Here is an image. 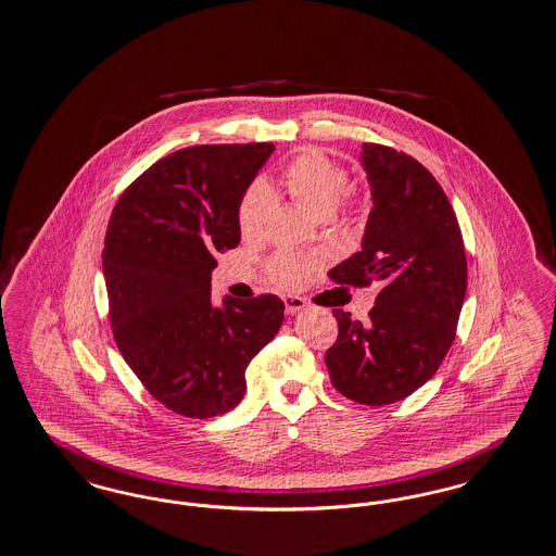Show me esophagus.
Masks as SVG:
<instances>
[{"label": "esophagus", "mask_w": 556, "mask_h": 556, "mask_svg": "<svg viewBox=\"0 0 556 556\" xmlns=\"http://www.w3.org/2000/svg\"><path fill=\"white\" fill-rule=\"evenodd\" d=\"M283 304H286V312L288 314H295V312L304 311L306 308V302L298 295H286L283 298Z\"/></svg>", "instance_id": "34e87169"}]
</instances>
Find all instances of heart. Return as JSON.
Listing matches in <instances>:
<instances>
[{
    "label": "heart",
    "mask_w": 556,
    "mask_h": 556,
    "mask_svg": "<svg viewBox=\"0 0 556 556\" xmlns=\"http://www.w3.org/2000/svg\"><path fill=\"white\" fill-rule=\"evenodd\" d=\"M289 197L314 217L331 215L350 186L348 169L320 149H306L293 156L283 169ZM273 206V194L263 181L252 184L238 206V227L244 238H256ZM314 261L293 252H279L267 263L268 279L281 289L304 286Z\"/></svg>",
    "instance_id": "1"
}]
</instances>
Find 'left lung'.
<instances>
[{
	"instance_id": "1",
	"label": "left lung",
	"mask_w": 556,
	"mask_h": 556,
	"mask_svg": "<svg viewBox=\"0 0 556 556\" xmlns=\"http://www.w3.org/2000/svg\"><path fill=\"white\" fill-rule=\"evenodd\" d=\"M372 211L362 250L329 270L337 286L370 288L368 323L334 308L339 333L325 362L334 389L362 405L405 400L434 377L457 333L466 248L441 184L414 156L366 142Z\"/></svg>"
}]
</instances>
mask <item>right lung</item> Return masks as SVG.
Returning <instances> with one entry per match:
<instances>
[{
	"instance_id": "add662e5",
	"label": "right lung",
	"mask_w": 556,
	"mask_h": 556,
	"mask_svg": "<svg viewBox=\"0 0 556 556\" xmlns=\"http://www.w3.org/2000/svg\"><path fill=\"white\" fill-rule=\"evenodd\" d=\"M273 151V142L181 149L113 208L103 252L113 339L142 387L179 416L233 409L245 366L283 323L273 293L211 304L215 254L240 244V200Z\"/></svg>"
}]
</instances>
